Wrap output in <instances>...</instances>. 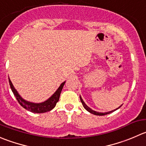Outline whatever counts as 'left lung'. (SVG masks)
Returning a JSON list of instances; mask_svg holds the SVG:
<instances>
[{
  "label": "left lung",
  "instance_id": "obj_1",
  "mask_svg": "<svg viewBox=\"0 0 146 146\" xmlns=\"http://www.w3.org/2000/svg\"><path fill=\"white\" fill-rule=\"evenodd\" d=\"M80 101H81L82 104H83V107H84V108L86 109V111H88L89 113H90L94 114V115H107V114L111 113L113 112V111H116V110H118V109L119 108H121V106H122V105H121V106H120V107H118V108L115 109L114 111H109V112H106V113H100V112H97V111H93V110H92V109L90 108H89L88 106L87 105H86V103H85V102L83 101V99H82L81 96H80Z\"/></svg>",
  "mask_w": 146,
  "mask_h": 146
}]
</instances>
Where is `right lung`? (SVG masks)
Returning a JSON list of instances; mask_svg holds the SVG:
<instances>
[{"label":"right lung","mask_w":146,"mask_h":146,"mask_svg":"<svg viewBox=\"0 0 146 146\" xmlns=\"http://www.w3.org/2000/svg\"><path fill=\"white\" fill-rule=\"evenodd\" d=\"M8 79H9V84L10 86H11V90H12L13 93L15 97L16 98L17 100L18 101L19 104L25 109H26V110H28V111H31L32 113H46L48 112V111H51L52 109L54 108L56 103L58 102L59 98H60V93H61V90L63 89V86H64L65 83H66V81L60 84V86H59L58 88L56 90V91L48 99L45 100L44 102L38 103L28 101V100L23 98L20 96V94L17 91L16 89L14 88L13 85L11 80H10L9 77H8Z\"/></svg>","instance_id":"right-lung-1"}]
</instances>
